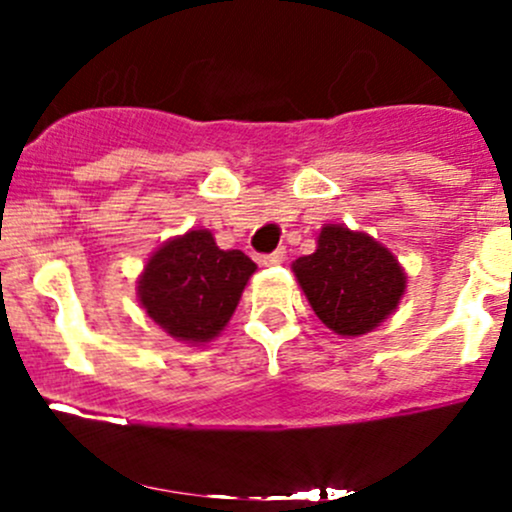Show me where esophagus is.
I'll list each match as a JSON object with an SVG mask.
<instances>
[{"mask_svg":"<svg viewBox=\"0 0 512 512\" xmlns=\"http://www.w3.org/2000/svg\"><path fill=\"white\" fill-rule=\"evenodd\" d=\"M285 257H287L285 247H280V250L270 252V255H262V257H260V265H265V267H275V265H282V262H285Z\"/></svg>","mask_w":512,"mask_h":512,"instance_id":"esophagus-1","label":"esophagus"}]
</instances>
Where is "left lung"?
<instances>
[{"label":"left lung","instance_id":"left-lung-1","mask_svg":"<svg viewBox=\"0 0 512 512\" xmlns=\"http://www.w3.org/2000/svg\"><path fill=\"white\" fill-rule=\"evenodd\" d=\"M317 252L292 265L314 314L342 337L379 327L406 289L404 270L386 247L364 232L327 225Z\"/></svg>","mask_w":512,"mask_h":512}]
</instances>
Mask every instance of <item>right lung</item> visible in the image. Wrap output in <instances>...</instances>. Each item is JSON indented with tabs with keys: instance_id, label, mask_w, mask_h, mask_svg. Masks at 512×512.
<instances>
[{
	"instance_id": "right-lung-1",
	"label": "right lung",
	"mask_w": 512,
	"mask_h": 512,
	"mask_svg": "<svg viewBox=\"0 0 512 512\" xmlns=\"http://www.w3.org/2000/svg\"><path fill=\"white\" fill-rule=\"evenodd\" d=\"M255 262L240 250H220L208 230L165 242L148 260L138 297L153 322L180 342L218 337L230 322Z\"/></svg>"
}]
</instances>
